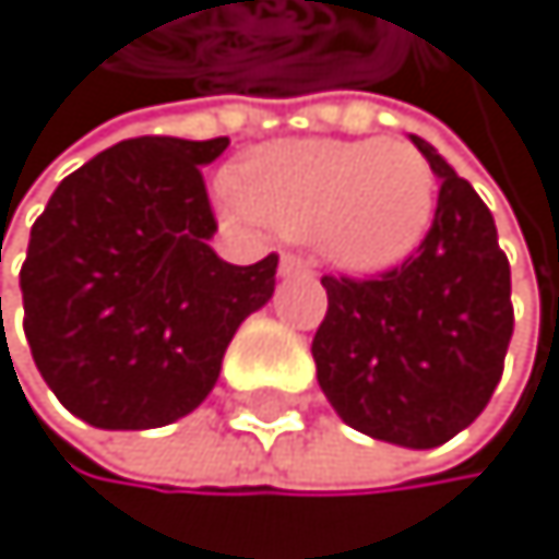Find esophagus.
<instances>
[{
  "mask_svg": "<svg viewBox=\"0 0 559 559\" xmlns=\"http://www.w3.org/2000/svg\"><path fill=\"white\" fill-rule=\"evenodd\" d=\"M280 276H283V280H290V276H311V262L300 259V255H294V252H286V255L280 259Z\"/></svg>",
  "mask_w": 559,
  "mask_h": 559,
  "instance_id": "34e87169",
  "label": "esophagus"
}]
</instances>
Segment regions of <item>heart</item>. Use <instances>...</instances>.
Returning a JSON list of instances; mask_svg holds the SVG:
<instances>
[{
  "label": "heart",
  "mask_w": 559,
  "mask_h": 559,
  "mask_svg": "<svg viewBox=\"0 0 559 559\" xmlns=\"http://www.w3.org/2000/svg\"><path fill=\"white\" fill-rule=\"evenodd\" d=\"M221 203L283 238L314 241L345 273H383L432 227L436 173L412 141H276L221 182Z\"/></svg>",
  "instance_id": "b5f03b06"
}]
</instances>
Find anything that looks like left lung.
I'll use <instances>...</instances> for the list:
<instances>
[{
	"instance_id": "8db88e82",
	"label": "left lung",
	"mask_w": 559,
	"mask_h": 559,
	"mask_svg": "<svg viewBox=\"0 0 559 559\" xmlns=\"http://www.w3.org/2000/svg\"><path fill=\"white\" fill-rule=\"evenodd\" d=\"M442 179L418 252L377 280L324 276L314 335L318 383L356 432L432 450L471 425L512 342V269L474 186L432 144L412 138Z\"/></svg>"
}]
</instances>
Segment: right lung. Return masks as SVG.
<instances>
[{
  "mask_svg": "<svg viewBox=\"0 0 559 559\" xmlns=\"http://www.w3.org/2000/svg\"><path fill=\"white\" fill-rule=\"evenodd\" d=\"M224 147L120 141L61 179L29 227L23 332L75 418L141 432L197 412L238 324L273 297L276 255L231 265L211 248L200 168Z\"/></svg>",
  "mask_w": 559,
  "mask_h": 559,
  "instance_id": "obj_1",
  "label": "right lung"
}]
</instances>
